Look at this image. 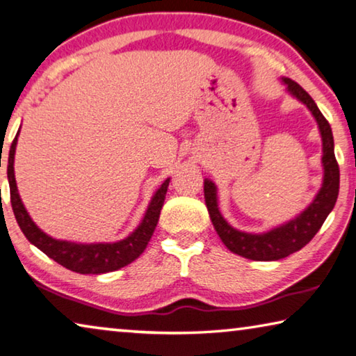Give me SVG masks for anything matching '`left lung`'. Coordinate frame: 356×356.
<instances>
[{
  "mask_svg": "<svg viewBox=\"0 0 356 356\" xmlns=\"http://www.w3.org/2000/svg\"><path fill=\"white\" fill-rule=\"evenodd\" d=\"M284 83L287 85L289 91L295 97H298L302 104H306L307 108L311 110L312 115L316 116L320 134H322L323 142V184L322 189L317 194L316 199L302 211L298 218H295L290 222L281 227H276L266 233H244L233 229L225 222L222 214L219 213L218 208V197H216V186L209 179H205V203L211 218V222L216 229L218 235L222 243L230 249L233 254L241 255L244 259L270 261L289 257L290 254L296 252L301 248H305L309 243L316 233L323 225L325 219L334 208V203L339 194V165H337L334 156V142L331 126L326 121L325 116L320 112L318 107L314 102V99L290 79H284Z\"/></svg>",
  "mask_w": 356,
  "mask_h": 356,
  "instance_id": "8db88e82",
  "label": "left lung"
}]
</instances>
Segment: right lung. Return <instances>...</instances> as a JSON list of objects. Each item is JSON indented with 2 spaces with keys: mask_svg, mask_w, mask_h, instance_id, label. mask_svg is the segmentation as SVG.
<instances>
[{
  "mask_svg": "<svg viewBox=\"0 0 356 356\" xmlns=\"http://www.w3.org/2000/svg\"><path fill=\"white\" fill-rule=\"evenodd\" d=\"M19 136V132H17ZM17 136L9 149V165H8V179L10 189V205H13L14 216L17 224L26 236V240L34 244L38 249L42 250L45 255L54 259L56 264L63 265L67 270L80 273V275H101V273L116 271L120 268L129 265L131 261L136 260L140 254L147 248L148 241L153 236V232L159 220V214L162 205H164L168 181L164 183L153 197L147 214L142 220V224L137 227V230L118 243H101V244H77L69 241H58L40 232L36 224L33 222L31 218L28 216L25 207L19 197L17 191L15 177H14V154Z\"/></svg>",
  "mask_w": 356,
  "mask_h": 356,
  "instance_id": "add662e5",
  "label": "right lung"
}]
</instances>
